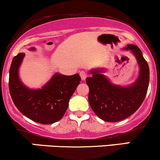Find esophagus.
Returning <instances> with one entry per match:
<instances>
[{"label":"esophagus","mask_w":160,"mask_h":160,"mask_svg":"<svg viewBox=\"0 0 160 160\" xmlns=\"http://www.w3.org/2000/svg\"><path fill=\"white\" fill-rule=\"evenodd\" d=\"M79 75L81 76V78H82V80H84L86 78H87V73L84 72V71H81Z\"/></svg>","instance_id":"1"}]
</instances>
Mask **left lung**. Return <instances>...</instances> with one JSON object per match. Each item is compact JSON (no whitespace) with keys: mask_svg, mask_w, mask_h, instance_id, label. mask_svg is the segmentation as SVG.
Segmentation results:
<instances>
[{"mask_svg":"<svg viewBox=\"0 0 160 160\" xmlns=\"http://www.w3.org/2000/svg\"><path fill=\"white\" fill-rule=\"evenodd\" d=\"M125 49L130 50L139 66V75L130 86L113 84L102 74L104 69L90 71L91 77L86 78L89 87L88 101L92 110L100 119L107 122L124 120L134 114L143 102L148 92L150 70L142 51L137 46L128 45Z\"/></svg>","mask_w":160,"mask_h":160,"instance_id":"obj_1","label":"left lung"}]
</instances>
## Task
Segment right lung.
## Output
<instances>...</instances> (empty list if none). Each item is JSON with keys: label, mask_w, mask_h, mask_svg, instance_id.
<instances>
[{"label": "right lung", "mask_w": 160, "mask_h": 160, "mask_svg": "<svg viewBox=\"0 0 160 160\" xmlns=\"http://www.w3.org/2000/svg\"><path fill=\"white\" fill-rule=\"evenodd\" d=\"M30 50L34 51L35 48ZM24 57V53L15 56L9 69V89L15 106L22 114L39 123L51 124L60 121L80 83V76L55 73L41 89H30L22 84L18 76Z\"/></svg>", "instance_id": "add662e5"}]
</instances>
